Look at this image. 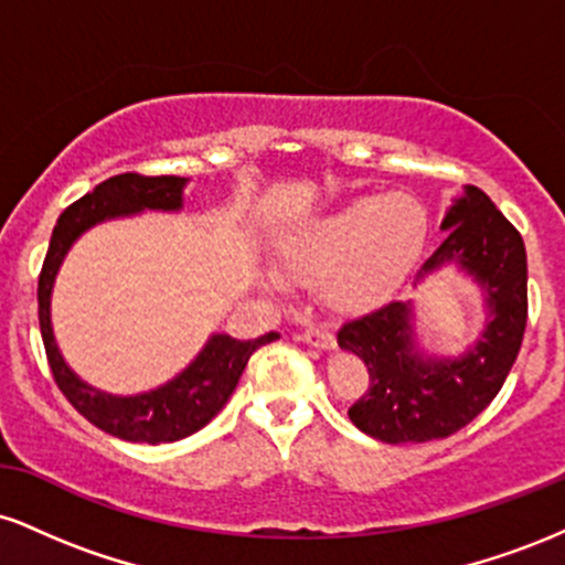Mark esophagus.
<instances>
[{
  "instance_id": "esophagus-1",
  "label": "esophagus",
  "mask_w": 565,
  "mask_h": 565,
  "mask_svg": "<svg viewBox=\"0 0 565 565\" xmlns=\"http://www.w3.org/2000/svg\"><path fill=\"white\" fill-rule=\"evenodd\" d=\"M302 342L305 345H310V348H319V350H334V334L329 332V329H323V327H308L302 332Z\"/></svg>"
}]
</instances>
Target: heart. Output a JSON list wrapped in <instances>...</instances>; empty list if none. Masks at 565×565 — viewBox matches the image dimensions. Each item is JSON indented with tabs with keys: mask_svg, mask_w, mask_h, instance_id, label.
<instances>
[{
	"mask_svg": "<svg viewBox=\"0 0 565 565\" xmlns=\"http://www.w3.org/2000/svg\"><path fill=\"white\" fill-rule=\"evenodd\" d=\"M430 217L423 201L359 196L291 225L278 255L291 281H321V297L337 313H361L391 297L423 257ZM270 287L287 289L281 270L268 268Z\"/></svg>",
	"mask_w": 565,
	"mask_h": 565,
	"instance_id": "heart-1",
	"label": "heart"
}]
</instances>
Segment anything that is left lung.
Masks as SVG:
<instances>
[{"label": "left lung", "instance_id": "left-lung-1", "mask_svg": "<svg viewBox=\"0 0 565 565\" xmlns=\"http://www.w3.org/2000/svg\"><path fill=\"white\" fill-rule=\"evenodd\" d=\"M440 231L446 238L412 287L454 265L481 289V334L462 353L440 355L419 342L414 300L382 305L337 332V345L369 369V391L350 406V423L382 444H425L472 423L502 391L526 332V246L494 201L465 185Z\"/></svg>", "mask_w": 565, "mask_h": 565}]
</instances>
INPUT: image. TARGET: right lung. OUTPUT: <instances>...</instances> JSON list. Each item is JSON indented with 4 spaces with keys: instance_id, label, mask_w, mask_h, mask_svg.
<instances>
[{
    "instance_id": "add662e5",
    "label": "right lung",
    "mask_w": 565,
    "mask_h": 565,
    "mask_svg": "<svg viewBox=\"0 0 565 565\" xmlns=\"http://www.w3.org/2000/svg\"><path fill=\"white\" fill-rule=\"evenodd\" d=\"M185 185L188 178H174V174L142 178L135 172L116 174L106 183L95 185L93 193L74 201L57 217L39 274V329L57 387L82 417H87L108 436L132 444H172L210 425L220 408L228 404L252 353L278 340V332H268L257 340H236L231 334L215 332L183 372L153 391L135 395H114L93 387L66 364L53 332V289L68 249L76 238L108 220L135 217L140 212H180Z\"/></svg>"
}]
</instances>
